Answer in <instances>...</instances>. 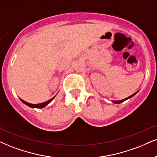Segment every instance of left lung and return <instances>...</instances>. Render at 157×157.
Masks as SVG:
<instances>
[{
  "mask_svg": "<svg viewBox=\"0 0 157 157\" xmlns=\"http://www.w3.org/2000/svg\"><path fill=\"white\" fill-rule=\"evenodd\" d=\"M137 92H135V93H134L133 94H132V95L131 96H129V97H128V98H125V99H124V100H119V101H113L114 103H117V104H118V103H121V102H123L124 101H125L126 100H127V99H129V98H132V96H134L135 94H136Z\"/></svg>",
  "mask_w": 157,
  "mask_h": 157,
  "instance_id": "left-lung-1",
  "label": "left lung"
}]
</instances>
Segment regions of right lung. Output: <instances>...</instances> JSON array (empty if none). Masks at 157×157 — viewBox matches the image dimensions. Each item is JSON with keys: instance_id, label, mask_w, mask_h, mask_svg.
Returning <instances> with one entry per match:
<instances>
[{"instance_id": "add662e5", "label": "right lung", "mask_w": 157, "mask_h": 157, "mask_svg": "<svg viewBox=\"0 0 157 157\" xmlns=\"http://www.w3.org/2000/svg\"><path fill=\"white\" fill-rule=\"evenodd\" d=\"M54 98H55V97H54L53 98H52V99H50V100H47V101H46V102H42V103H39V104H31V103H29V102H27L24 101V100H22V99H20V100H22V102H24V103L25 104V105H27L30 106V107H31V108H41L45 107L46 105H47L48 104H49V102H51L52 100L54 99Z\"/></svg>"}]
</instances>
